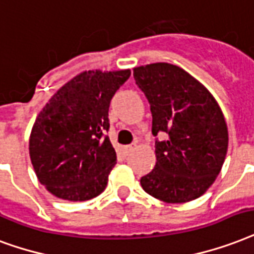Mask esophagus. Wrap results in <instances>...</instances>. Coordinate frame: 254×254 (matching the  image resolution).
<instances>
[{
	"label": "esophagus",
	"instance_id": "obj_1",
	"mask_svg": "<svg viewBox=\"0 0 254 254\" xmlns=\"http://www.w3.org/2000/svg\"><path fill=\"white\" fill-rule=\"evenodd\" d=\"M135 149V144H131V145H127V146H124V152L129 154L130 152H133Z\"/></svg>",
	"mask_w": 254,
	"mask_h": 254
}]
</instances>
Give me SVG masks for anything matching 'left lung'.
I'll list each match as a JSON object with an SVG mask.
<instances>
[{"instance_id": "8db88e82", "label": "left lung", "mask_w": 254, "mask_h": 254, "mask_svg": "<svg viewBox=\"0 0 254 254\" xmlns=\"http://www.w3.org/2000/svg\"><path fill=\"white\" fill-rule=\"evenodd\" d=\"M152 112L156 166L141 187L154 198L180 204L198 198L220 173L228 127L213 96L185 70L166 63L133 69ZM164 132L166 140L158 141Z\"/></svg>"}]
</instances>
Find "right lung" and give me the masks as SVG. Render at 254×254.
I'll return each mask as SVG.
<instances>
[{
	"mask_svg": "<svg viewBox=\"0 0 254 254\" xmlns=\"http://www.w3.org/2000/svg\"><path fill=\"white\" fill-rule=\"evenodd\" d=\"M130 70L75 75L38 114L29 140L40 183L58 198L86 201L105 190L117 156L106 131L109 106Z\"/></svg>",
	"mask_w": 254,
	"mask_h": 254,
	"instance_id": "1",
	"label": "right lung"
}]
</instances>
